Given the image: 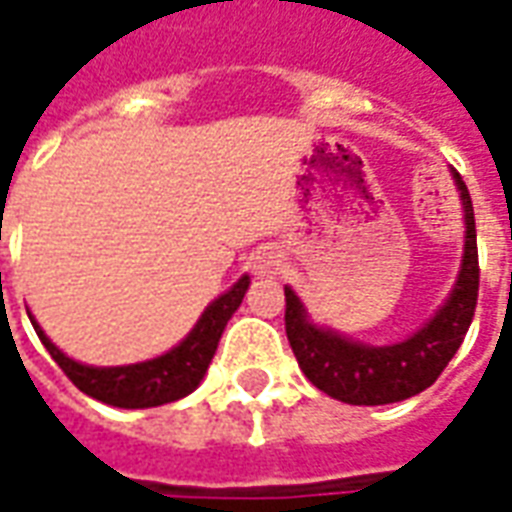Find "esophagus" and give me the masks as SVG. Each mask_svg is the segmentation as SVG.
<instances>
[{
  "label": "esophagus",
  "mask_w": 512,
  "mask_h": 512,
  "mask_svg": "<svg viewBox=\"0 0 512 512\" xmlns=\"http://www.w3.org/2000/svg\"><path fill=\"white\" fill-rule=\"evenodd\" d=\"M249 271L255 274L257 279L274 277L279 271V255L271 249V246H260L249 255Z\"/></svg>",
  "instance_id": "esophagus-1"
}]
</instances>
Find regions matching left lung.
I'll return each mask as SVG.
<instances>
[{"label":"left lung","mask_w":512,"mask_h":512,"mask_svg":"<svg viewBox=\"0 0 512 512\" xmlns=\"http://www.w3.org/2000/svg\"><path fill=\"white\" fill-rule=\"evenodd\" d=\"M463 205V257L458 279L439 310L392 345H370L351 340L329 326L312 321L296 290L285 285V332L304 376L321 392L351 406H386L428 389L447 367L477 307L480 268H477V230L469 189L450 169Z\"/></svg>","instance_id":"1"}]
</instances>
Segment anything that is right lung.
I'll use <instances>...</instances> for the list:
<instances>
[{
  "instance_id": "obj_1",
  "label": "right lung",
  "mask_w": 512,
  "mask_h": 512,
  "mask_svg": "<svg viewBox=\"0 0 512 512\" xmlns=\"http://www.w3.org/2000/svg\"><path fill=\"white\" fill-rule=\"evenodd\" d=\"M246 290H249V277L244 274L233 288L224 290L219 299H213L205 307L200 321L194 323V329L175 348H169L167 354L153 356L147 362H136V365H82L51 343L46 332L40 329V323L35 321V315H29V321L35 326L40 343L46 345L51 359L62 367V373L71 378L84 395L95 397L106 406L153 408L191 395L200 386L213 354L219 348L224 326L233 318V312L241 307Z\"/></svg>"
}]
</instances>
